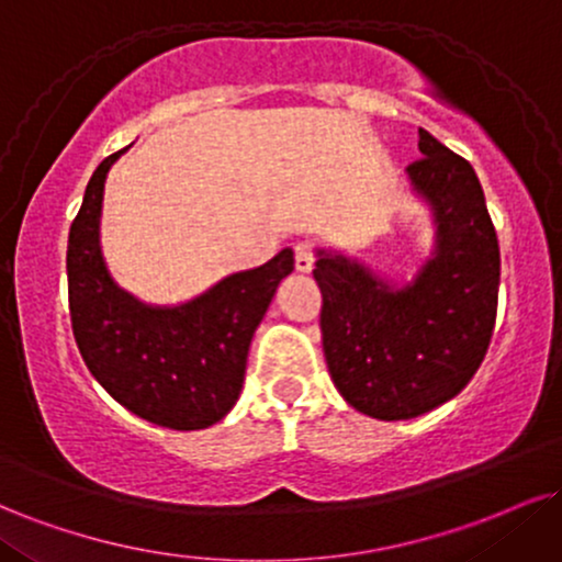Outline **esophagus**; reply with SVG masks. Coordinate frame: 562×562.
Wrapping results in <instances>:
<instances>
[{
  "mask_svg": "<svg viewBox=\"0 0 562 562\" xmlns=\"http://www.w3.org/2000/svg\"><path fill=\"white\" fill-rule=\"evenodd\" d=\"M315 266V249L310 241H300V245L294 247V268L300 270V273H310Z\"/></svg>",
  "mask_w": 562,
  "mask_h": 562,
  "instance_id": "1",
  "label": "esophagus"
}]
</instances>
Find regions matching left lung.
Here are the masks:
<instances>
[{"label":"left lung","mask_w":562,"mask_h":562,"mask_svg":"<svg viewBox=\"0 0 562 562\" xmlns=\"http://www.w3.org/2000/svg\"><path fill=\"white\" fill-rule=\"evenodd\" d=\"M412 192L432 213L435 245L396 286L359 258L317 249L321 330L344 401L383 422L414 419L467 387L487 355L501 249L472 164L419 130Z\"/></svg>","instance_id":"obj_1"}]
</instances>
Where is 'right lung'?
I'll use <instances>...</instances> for the list:
<instances>
[{"label": "right lung", "instance_id": "obj_1", "mask_svg": "<svg viewBox=\"0 0 562 562\" xmlns=\"http://www.w3.org/2000/svg\"><path fill=\"white\" fill-rule=\"evenodd\" d=\"M127 150V148H124ZM103 158L69 226V317L90 375L116 404L169 429H205L237 404L247 351L279 283L294 270L281 249L266 266L226 276L195 300L161 307L124 292L101 252Z\"/></svg>", "mask_w": 562, "mask_h": 562}]
</instances>
